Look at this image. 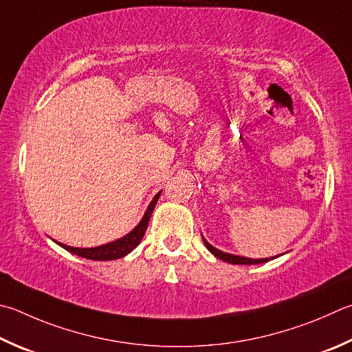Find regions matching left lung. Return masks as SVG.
<instances>
[{
    "label": "left lung",
    "mask_w": 352,
    "mask_h": 352,
    "mask_svg": "<svg viewBox=\"0 0 352 352\" xmlns=\"http://www.w3.org/2000/svg\"><path fill=\"white\" fill-rule=\"evenodd\" d=\"M204 246H206L210 252H212L217 258H220L223 261H228V263H232V265H258V263H265V261H270L276 257H271V258H248V257H240V255H234V254H228V252H223L219 251V249H215L212 245H209V243L204 240Z\"/></svg>",
    "instance_id": "1"
}]
</instances>
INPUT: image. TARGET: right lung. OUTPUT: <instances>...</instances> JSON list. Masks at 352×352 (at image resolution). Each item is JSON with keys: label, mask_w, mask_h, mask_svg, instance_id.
<instances>
[{"label": "right lung", "mask_w": 352, "mask_h": 352, "mask_svg": "<svg viewBox=\"0 0 352 352\" xmlns=\"http://www.w3.org/2000/svg\"><path fill=\"white\" fill-rule=\"evenodd\" d=\"M160 194H162V190L154 197V200L151 201L148 210L144 212V217L142 219V221L138 223L137 228H133L132 231L124 235V237H121L115 241L111 243H106V245H101V246H95V248H72V246H67V245H63V243H58L61 248H65L66 251L72 252L75 255H80V257H85L89 260H98V261H104V260H117L124 257V255L129 254L131 251H133L138 245L142 239L144 237V232L146 229H148V223L149 219L152 215V210H154L155 204L160 198Z\"/></svg>", "instance_id": "obj_1"}]
</instances>
